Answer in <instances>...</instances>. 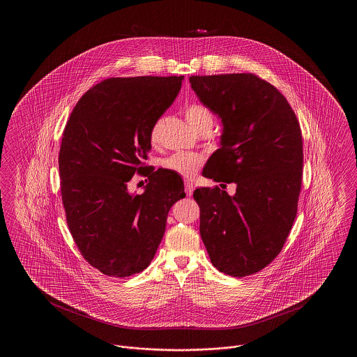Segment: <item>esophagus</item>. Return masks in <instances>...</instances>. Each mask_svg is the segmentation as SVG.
Here are the masks:
<instances>
[{
  "mask_svg": "<svg viewBox=\"0 0 357 357\" xmlns=\"http://www.w3.org/2000/svg\"><path fill=\"white\" fill-rule=\"evenodd\" d=\"M185 187H186V194L190 197L192 195V191H194V185H192V181H186L185 182Z\"/></svg>",
  "mask_w": 357,
  "mask_h": 357,
  "instance_id": "obj_1",
  "label": "esophagus"
}]
</instances>
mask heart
I'll return each mask as SVG.
<instances>
[{
  "label": "heart",
  "mask_w": 357,
  "mask_h": 357,
  "mask_svg": "<svg viewBox=\"0 0 357 357\" xmlns=\"http://www.w3.org/2000/svg\"><path fill=\"white\" fill-rule=\"evenodd\" d=\"M186 118L190 126L197 131L204 124L213 126L211 112L201 104H190L186 108ZM163 124V118L156 120L150 131V142L156 144L159 140L160 128ZM204 158L198 153H176L171 155L163 162V167L167 170L175 171L183 176H191L202 166Z\"/></svg>",
  "instance_id": "heart-1"
}]
</instances>
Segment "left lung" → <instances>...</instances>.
<instances>
[{
  "mask_svg": "<svg viewBox=\"0 0 357 357\" xmlns=\"http://www.w3.org/2000/svg\"><path fill=\"white\" fill-rule=\"evenodd\" d=\"M190 84L223 126L202 175L237 185L231 197L218 187L194 191L201 237L220 272L245 277L277 257L296 218L301 128L285 96L252 73L191 76Z\"/></svg>",
  "mask_w": 357,
  "mask_h": 357,
  "instance_id": "1",
  "label": "left lung"
}]
</instances>
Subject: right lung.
Returning <instances> with one entry per match:
<instances>
[{"mask_svg": "<svg viewBox=\"0 0 357 357\" xmlns=\"http://www.w3.org/2000/svg\"><path fill=\"white\" fill-rule=\"evenodd\" d=\"M183 79H107L85 92L66 126L59 169L69 231L88 264L109 277L150 265L171 206L186 197L179 174L144 166L151 127ZM136 172L149 179L140 196L126 187Z\"/></svg>", "mask_w": 357, "mask_h": 357, "instance_id": "right-lung-1", "label": "right lung"}]
</instances>
